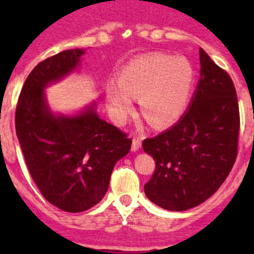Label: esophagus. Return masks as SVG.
<instances>
[{
  "label": "esophagus",
  "instance_id": "obj_1",
  "mask_svg": "<svg viewBox=\"0 0 254 254\" xmlns=\"http://www.w3.org/2000/svg\"><path fill=\"white\" fill-rule=\"evenodd\" d=\"M140 146H141V140H140L139 137H134V139H132V145H131L132 152H136V151H139Z\"/></svg>",
  "mask_w": 254,
  "mask_h": 254
}]
</instances>
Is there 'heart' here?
<instances>
[{"label":"heart","instance_id":"obj_1","mask_svg":"<svg viewBox=\"0 0 254 254\" xmlns=\"http://www.w3.org/2000/svg\"><path fill=\"white\" fill-rule=\"evenodd\" d=\"M194 68L182 56L152 54L127 64L117 82H108L106 98L113 119L123 123L139 98L143 117L153 127H166L186 109L194 84Z\"/></svg>","mask_w":254,"mask_h":254}]
</instances>
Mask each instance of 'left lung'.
Wrapping results in <instances>:
<instances>
[{"mask_svg":"<svg viewBox=\"0 0 254 254\" xmlns=\"http://www.w3.org/2000/svg\"><path fill=\"white\" fill-rule=\"evenodd\" d=\"M200 78L188 111L162 134L143 140L156 161L145 184L152 203L184 211L204 203L220 188L237 156L240 112L229 73L200 49Z\"/></svg>","mask_w":254,"mask_h":254,"instance_id":"left-lung-1","label":"left lung"}]
</instances>
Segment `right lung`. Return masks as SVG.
I'll list each match as a JSON object with an SVG mask.
<instances>
[{
	"instance_id": "1",
	"label": "right lung",
	"mask_w": 254,
	"mask_h": 254,
	"mask_svg": "<svg viewBox=\"0 0 254 254\" xmlns=\"http://www.w3.org/2000/svg\"><path fill=\"white\" fill-rule=\"evenodd\" d=\"M84 49L61 51L38 64L25 79L16 109V132L28 171L50 204L81 212L106 195L115 163L131 139L101 119L96 103L75 115L54 114L45 91L73 72Z\"/></svg>"
}]
</instances>
